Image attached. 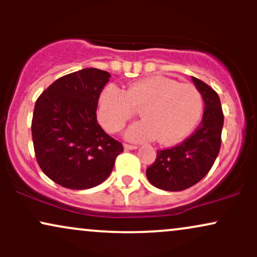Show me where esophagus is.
<instances>
[{
    "mask_svg": "<svg viewBox=\"0 0 257 257\" xmlns=\"http://www.w3.org/2000/svg\"><path fill=\"white\" fill-rule=\"evenodd\" d=\"M137 145H129V144H124V150L125 151H129V150H137Z\"/></svg>",
    "mask_w": 257,
    "mask_h": 257,
    "instance_id": "34e87169",
    "label": "esophagus"
}]
</instances>
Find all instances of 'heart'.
<instances>
[{
	"mask_svg": "<svg viewBox=\"0 0 257 257\" xmlns=\"http://www.w3.org/2000/svg\"><path fill=\"white\" fill-rule=\"evenodd\" d=\"M135 108L144 119L129 126L125 133L129 140L157 138L161 144H174L198 124L203 96L191 83H179L162 75L150 76L123 91L113 85L104 88L99 96L98 118L106 131L117 133L134 116Z\"/></svg>",
	"mask_w": 257,
	"mask_h": 257,
	"instance_id": "heart-1",
	"label": "heart"
}]
</instances>
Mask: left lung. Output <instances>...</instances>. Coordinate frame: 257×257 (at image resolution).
<instances>
[{"mask_svg": "<svg viewBox=\"0 0 257 257\" xmlns=\"http://www.w3.org/2000/svg\"><path fill=\"white\" fill-rule=\"evenodd\" d=\"M204 100V112L191 137L172 149L158 150L155 163L146 170L155 187L170 192L186 190L199 182L213 167L220 152L223 113L220 98L213 88L192 77Z\"/></svg>", "mask_w": 257, "mask_h": 257, "instance_id": "1", "label": "left lung"}]
</instances>
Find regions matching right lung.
<instances>
[{
  "mask_svg": "<svg viewBox=\"0 0 257 257\" xmlns=\"http://www.w3.org/2000/svg\"><path fill=\"white\" fill-rule=\"evenodd\" d=\"M110 77L93 67L69 73L53 82L35 104L31 132L37 163L63 187L100 185L123 151L96 119L100 93Z\"/></svg>",
  "mask_w": 257,
  "mask_h": 257,
  "instance_id": "obj_1",
  "label": "right lung"
}]
</instances>
